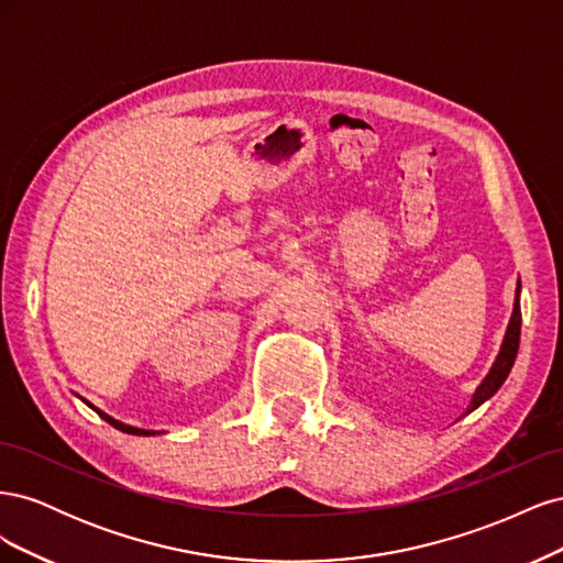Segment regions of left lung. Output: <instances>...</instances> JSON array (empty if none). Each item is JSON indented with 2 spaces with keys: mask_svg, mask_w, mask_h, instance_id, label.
<instances>
[{
  "mask_svg": "<svg viewBox=\"0 0 563 563\" xmlns=\"http://www.w3.org/2000/svg\"><path fill=\"white\" fill-rule=\"evenodd\" d=\"M519 291H521V284H517V300H515V312H512V319H509V327H507V333H505V340H503V347H500V354L496 364H493V368L488 371V376L484 378V383L476 387L474 397H472V404L467 408V413L474 411L476 406H482L486 399H490L496 391L500 389V385L505 383V378L509 376V371H512L515 366V360H517V352H519V335H521V308H519Z\"/></svg>",
  "mask_w": 563,
  "mask_h": 563,
  "instance_id": "8db88e82",
  "label": "left lung"
}]
</instances>
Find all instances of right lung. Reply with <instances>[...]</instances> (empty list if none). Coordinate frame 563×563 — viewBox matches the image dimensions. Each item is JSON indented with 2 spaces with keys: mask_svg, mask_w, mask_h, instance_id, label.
Returning <instances> with one entry per match:
<instances>
[{
  "mask_svg": "<svg viewBox=\"0 0 563 563\" xmlns=\"http://www.w3.org/2000/svg\"><path fill=\"white\" fill-rule=\"evenodd\" d=\"M89 404V401H87ZM91 406V404H89ZM93 408V411L100 416V418H103L106 422H110L112 424V428L114 430H122V432H126V434H139V437H147V434H155V432H150V430H141V428H131V424H124V422H119V420H114V418H110L108 413H103V411H98V408L96 406H91Z\"/></svg>",
  "mask_w": 563,
  "mask_h": 563,
  "instance_id": "1",
  "label": "right lung"
}]
</instances>
